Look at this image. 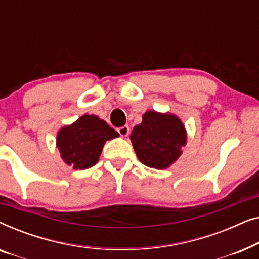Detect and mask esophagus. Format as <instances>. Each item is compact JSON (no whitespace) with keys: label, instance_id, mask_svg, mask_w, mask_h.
I'll return each mask as SVG.
<instances>
[{"label":"esophagus","instance_id":"obj_1","mask_svg":"<svg viewBox=\"0 0 259 259\" xmlns=\"http://www.w3.org/2000/svg\"><path fill=\"white\" fill-rule=\"evenodd\" d=\"M118 133H119L121 137H127V136H128V134H130V127L127 126V125L119 127V128H118Z\"/></svg>","mask_w":259,"mask_h":259}]
</instances>
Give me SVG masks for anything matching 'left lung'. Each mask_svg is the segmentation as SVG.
Instances as JSON below:
<instances>
[{
    "instance_id": "left-lung-1",
    "label": "left lung",
    "mask_w": 259,
    "mask_h": 259,
    "mask_svg": "<svg viewBox=\"0 0 259 259\" xmlns=\"http://www.w3.org/2000/svg\"><path fill=\"white\" fill-rule=\"evenodd\" d=\"M131 140L144 165L162 169L182 154L180 147L185 146L186 132L176 115L148 111L143 116V122L133 128Z\"/></svg>"
}]
</instances>
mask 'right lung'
<instances>
[{
  "label": "right lung",
  "mask_w": 259,
  "mask_h": 259,
  "mask_svg": "<svg viewBox=\"0 0 259 259\" xmlns=\"http://www.w3.org/2000/svg\"><path fill=\"white\" fill-rule=\"evenodd\" d=\"M116 137L119 133L104 120L84 114L73 125L60 130L56 144L66 164L84 169L97 164L106 141Z\"/></svg>",
  "instance_id": "obj_1"
}]
</instances>
